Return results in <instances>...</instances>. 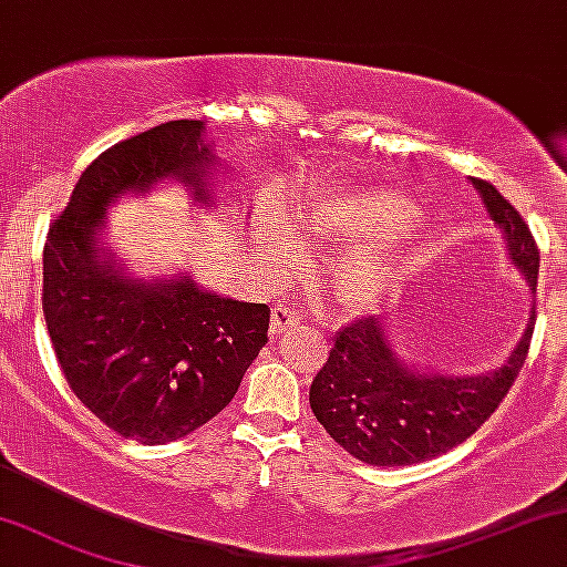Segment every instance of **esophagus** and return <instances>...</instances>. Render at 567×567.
<instances>
[{
  "mask_svg": "<svg viewBox=\"0 0 567 567\" xmlns=\"http://www.w3.org/2000/svg\"><path fill=\"white\" fill-rule=\"evenodd\" d=\"M296 324H298V313L292 311V308L282 306V303L271 308V321H269L271 334L285 332V329H290V327H296Z\"/></svg>",
  "mask_w": 567,
  "mask_h": 567,
  "instance_id": "34e87169",
  "label": "esophagus"
}]
</instances>
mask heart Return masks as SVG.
I'll return each mask as SVG.
<instances>
[{
  "instance_id": "obj_1",
  "label": "heart",
  "mask_w": 567,
  "mask_h": 567,
  "mask_svg": "<svg viewBox=\"0 0 567 567\" xmlns=\"http://www.w3.org/2000/svg\"><path fill=\"white\" fill-rule=\"evenodd\" d=\"M419 219V206L395 190H358L348 196L324 200L303 217L306 233L319 240H382L408 230ZM277 264L292 267L300 259V246L282 230L271 233ZM398 279V259L379 254L374 248H361L350 254L337 269V290L342 303L353 311H363L390 296Z\"/></svg>"
}]
</instances>
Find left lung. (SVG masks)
<instances>
[{
	"label": "left lung",
	"mask_w": 567,
	"mask_h": 567,
	"mask_svg": "<svg viewBox=\"0 0 567 567\" xmlns=\"http://www.w3.org/2000/svg\"><path fill=\"white\" fill-rule=\"evenodd\" d=\"M486 212L505 233L511 259L536 292L539 248L520 212L492 183L476 181ZM536 311L520 342L497 371L440 377L405 367L384 324L361 317L334 334V348L311 384V411L327 434L358 461L411 465L468 440L511 392L532 346Z\"/></svg>",
	"instance_id": "1"
}]
</instances>
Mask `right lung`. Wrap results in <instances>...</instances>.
<instances>
[{
    "label": "right lung",
    "instance_id": "1",
    "mask_svg": "<svg viewBox=\"0 0 567 567\" xmlns=\"http://www.w3.org/2000/svg\"><path fill=\"white\" fill-rule=\"evenodd\" d=\"M200 120H172L99 154L44 243L41 306L75 398L114 434L164 444L196 432L238 392L267 346L269 306L200 290L190 277L127 279L99 248L106 206L162 177L209 198Z\"/></svg>",
    "mask_w": 567,
    "mask_h": 567
}]
</instances>
